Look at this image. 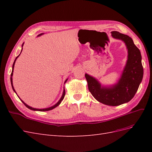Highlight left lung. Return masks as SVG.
<instances>
[{"label":"left lung","mask_w":152,"mask_h":152,"mask_svg":"<svg viewBox=\"0 0 152 152\" xmlns=\"http://www.w3.org/2000/svg\"><path fill=\"white\" fill-rule=\"evenodd\" d=\"M112 35L123 40L128 49L127 61L121 79L111 87H101L94 78L87 74L85 77L89 91L96 100L104 104L118 106L129 102L134 96L142 79L143 67L140 50L130 37L117 31H112Z\"/></svg>","instance_id":"left-lung-1"}]
</instances>
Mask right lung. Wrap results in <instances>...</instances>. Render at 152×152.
Instances as JSON below:
<instances>
[{
    "instance_id": "obj_1",
    "label": "right lung",
    "mask_w": 152,
    "mask_h": 152,
    "mask_svg": "<svg viewBox=\"0 0 152 152\" xmlns=\"http://www.w3.org/2000/svg\"><path fill=\"white\" fill-rule=\"evenodd\" d=\"M42 34H40L39 35H41ZM24 44V43H23ZM23 45H22V47H23ZM21 51H22V50H21ZM20 55H18V56L16 58V59H15V61H14V63H13V65H12V73H11V86H12V89H13V91L15 92L16 93V91H15V89H14V87H13V85H12V72H13V69H14V66H15V61H16V59L18 58V57ZM66 80H66V81H65V82H66ZM65 90L64 89V91H63V95H62V96H61V99L59 100V102L56 104H54V106H53V107H49V108H44V109H37V108H32V107H29L28 105H27L26 103H25L23 102V101L20 99V100L22 102V103H23L26 107L28 108H29V109H30V110H34V111H40V112H44V111H49V110H52V109H53V108H56V107H58V106L61 103V101L64 99V97H65Z\"/></svg>"
}]
</instances>
